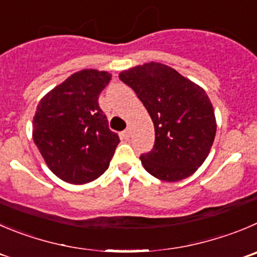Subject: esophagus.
Masks as SVG:
<instances>
[{"label":"esophagus","mask_w":257,"mask_h":257,"mask_svg":"<svg viewBox=\"0 0 257 257\" xmlns=\"http://www.w3.org/2000/svg\"><path fill=\"white\" fill-rule=\"evenodd\" d=\"M130 136H131L130 128H127V130L122 131V133H121V138L123 139V140H128V139H130Z\"/></svg>","instance_id":"1"}]
</instances>
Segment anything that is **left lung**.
Masks as SVG:
<instances>
[{"label": "left lung", "instance_id": "8db88e82", "mask_svg": "<svg viewBox=\"0 0 257 257\" xmlns=\"http://www.w3.org/2000/svg\"><path fill=\"white\" fill-rule=\"evenodd\" d=\"M148 109L155 143L140 160L164 182L190 177L203 164L216 136L213 106L204 89L161 63H146L119 73Z\"/></svg>", "mask_w": 257, "mask_h": 257}]
</instances>
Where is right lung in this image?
<instances>
[{"label":"right lung","instance_id":"add662e5","mask_svg":"<svg viewBox=\"0 0 257 257\" xmlns=\"http://www.w3.org/2000/svg\"><path fill=\"white\" fill-rule=\"evenodd\" d=\"M111 77L107 72L83 69L39 102L34 143L49 169L64 182L89 183L108 168L119 138L109 130L98 97Z\"/></svg>","mask_w":257,"mask_h":257}]
</instances>
